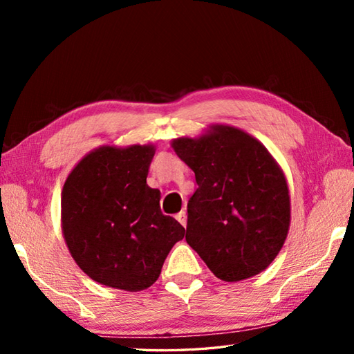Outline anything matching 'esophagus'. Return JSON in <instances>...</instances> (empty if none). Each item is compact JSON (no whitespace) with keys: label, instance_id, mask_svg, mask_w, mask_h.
I'll list each match as a JSON object with an SVG mask.
<instances>
[{"label":"esophagus","instance_id":"1","mask_svg":"<svg viewBox=\"0 0 354 354\" xmlns=\"http://www.w3.org/2000/svg\"><path fill=\"white\" fill-rule=\"evenodd\" d=\"M176 220H178L179 223H181L184 227H185V225H187V215H185L184 211H181V212H179V214L176 215Z\"/></svg>","mask_w":354,"mask_h":354}]
</instances>
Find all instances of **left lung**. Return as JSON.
<instances>
[{"instance_id":"obj_1","label":"left lung","mask_w":354,"mask_h":354,"mask_svg":"<svg viewBox=\"0 0 354 354\" xmlns=\"http://www.w3.org/2000/svg\"><path fill=\"white\" fill-rule=\"evenodd\" d=\"M195 173L185 241L215 277L236 283L270 266L290 226L283 170L262 143L230 124L171 142Z\"/></svg>"}]
</instances>
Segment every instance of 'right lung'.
<instances>
[{
  "label": "right lung",
  "instance_id": "right-lung-1",
  "mask_svg": "<svg viewBox=\"0 0 354 354\" xmlns=\"http://www.w3.org/2000/svg\"><path fill=\"white\" fill-rule=\"evenodd\" d=\"M154 145L93 149L65 179L62 234L77 267L97 283L139 292L156 283L185 234L160 212V192L147 184Z\"/></svg>",
  "mask_w": 354,
  "mask_h": 354
}]
</instances>
